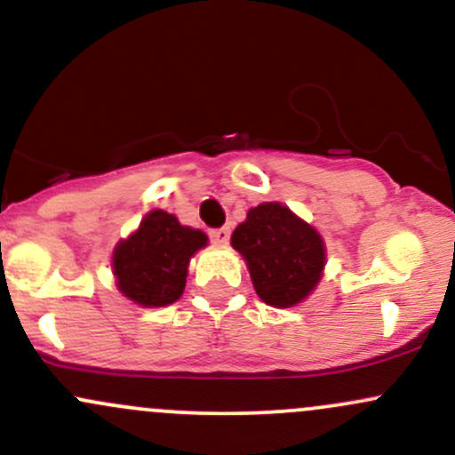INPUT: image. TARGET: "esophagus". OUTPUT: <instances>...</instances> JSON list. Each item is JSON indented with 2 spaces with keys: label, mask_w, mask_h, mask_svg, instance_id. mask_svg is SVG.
<instances>
[{
  "label": "esophagus",
  "mask_w": 455,
  "mask_h": 455,
  "mask_svg": "<svg viewBox=\"0 0 455 455\" xmlns=\"http://www.w3.org/2000/svg\"><path fill=\"white\" fill-rule=\"evenodd\" d=\"M209 240L218 243V246H224V243H228V240H231V228L228 227L212 228V231H209Z\"/></svg>",
  "instance_id": "1"
}]
</instances>
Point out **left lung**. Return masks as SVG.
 <instances>
[{
    "mask_svg": "<svg viewBox=\"0 0 455 455\" xmlns=\"http://www.w3.org/2000/svg\"><path fill=\"white\" fill-rule=\"evenodd\" d=\"M231 243L246 261L259 299L272 307L299 305L323 276V237L281 203L252 207Z\"/></svg>",
    "mask_w": 455,
    "mask_h": 455,
    "instance_id": "obj_1",
    "label": "left lung"
}]
</instances>
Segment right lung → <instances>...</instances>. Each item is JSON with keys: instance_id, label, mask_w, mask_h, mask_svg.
<instances>
[{"instance_id": "right-lung-1", "label": "right lung", "mask_w": 455, "mask_h": 455, "mask_svg": "<svg viewBox=\"0 0 455 455\" xmlns=\"http://www.w3.org/2000/svg\"><path fill=\"white\" fill-rule=\"evenodd\" d=\"M204 246L203 231L155 209L131 237L115 246L113 275L119 291L141 307L172 305L185 290L189 259Z\"/></svg>"}]
</instances>
